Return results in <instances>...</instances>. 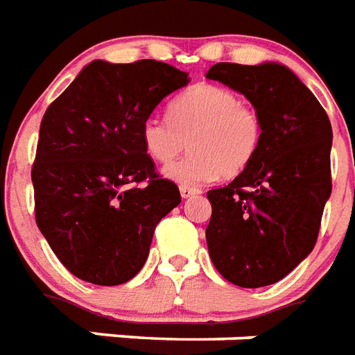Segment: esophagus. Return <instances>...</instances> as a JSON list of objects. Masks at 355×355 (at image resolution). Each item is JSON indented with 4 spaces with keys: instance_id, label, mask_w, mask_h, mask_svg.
<instances>
[{
    "instance_id": "34e87169",
    "label": "esophagus",
    "mask_w": 355,
    "mask_h": 355,
    "mask_svg": "<svg viewBox=\"0 0 355 355\" xmlns=\"http://www.w3.org/2000/svg\"><path fill=\"white\" fill-rule=\"evenodd\" d=\"M180 196H182V199H188V197H193V196H199L201 193V189L197 188H189V186H180Z\"/></svg>"
}]
</instances>
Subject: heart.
<instances>
[{
	"label": "heart",
	"instance_id": "heart-1",
	"mask_svg": "<svg viewBox=\"0 0 355 355\" xmlns=\"http://www.w3.org/2000/svg\"><path fill=\"white\" fill-rule=\"evenodd\" d=\"M264 137L257 107L240 102L231 89L201 83L173 100L167 119L141 124L145 153L156 164H169L188 139L189 154L166 167L167 178L199 186L214 178L236 177L251 166Z\"/></svg>",
	"mask_w": 355,
	"mask_h": 355
}]
</instances>
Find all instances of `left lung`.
Instances as JSON below:
<instances>
[{
  "mask_svg": "<svg viewBox=\"0 0 355 355\" xmlns=\"http://www.w3.org/2000/svg\"><path fill=\"white\" fill-rule=\"evenodd\" d=\"M207 78L242 93L264 123L251 166L207 193L212 205L208 253L232 285H274L309 255L318 238L331 196L328 113L285 64L218 63Z\"/></svg>",
  "mask_w": 355,
  "mask_h": 355,
  "instance_id": "left-lung-1",
  "label": "left lung"
}]
</instances>
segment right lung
Segmentation results:
<instances>
[{
    "mask_svg": "<svg viewBox=\"0 0 355 355\" xmlns=\"http://www.w3.org/2000/svg\"><path fill=\"white\" fill-rule=\"evenodd\" d=\"M188 72L141 59L89 63L40 123L35 220L70 274L123 285L143 268L159 220L180 202L141 143V124Z\"/></svg>",
    "mask_w": 355,
    "mask_h": 355,
    "instance_id": "1",
    "label": "right lung"
}]
</instances>
